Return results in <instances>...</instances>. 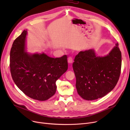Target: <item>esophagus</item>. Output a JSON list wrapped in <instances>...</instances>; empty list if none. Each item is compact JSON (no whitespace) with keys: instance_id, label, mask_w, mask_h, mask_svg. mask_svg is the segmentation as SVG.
Returning a JSON list of instances; mask_svg holds the SVG:
<instances>
[{"instance_id":"esophagus-1","label":"esophagus","mask_w":130,"mask_h":130,"mask_svg":"<svg viewBox=\"0 0 130 130\" xmlns=\"http://www.w3.org/2000/svg\"><path fill=\"white\" fill-rule=\"evenodd\" d=\"M73 60L72 57H69L68 58V63L70 64H72L73 63Z\"/></svg>"}]
</instances>
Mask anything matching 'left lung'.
<instances>
[{"instance_id":"obj_1","label":"left lung","mask_w":130,"mask_h":130,"mask_svg":"<svg viewBox=\"0 0 130 130\" xmlns=\"http://www.w3.org/2000/svg\"><path fill=\"white\" fill-rule=\"evenodd\" d=\"M121 64V52L118 43L105 56H97L93 49L79 52L75 57L73 69L79 96L92 101L110 92L119 80Z\"/></svg>"}]
</instances>
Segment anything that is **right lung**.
<instances>
[{
    "mask_svg": "<svg viewBox=\"0 0 130 130\" xmlns=\"http://www.w3.org/2000/svg\"><path fill=\"white\" fill-rule=\"evenodd\" d=\"M27 30H24L12 44L10 53L11 76L27 96L46 101L55 93L56 80L67 70V57L54 58L44 53H27Z\"/></svg>",
    "mask_w": 130,
    "mask_h": 130,
    "instance_id": "add662e5",
    "label": "right lung"
}]
</instances>
